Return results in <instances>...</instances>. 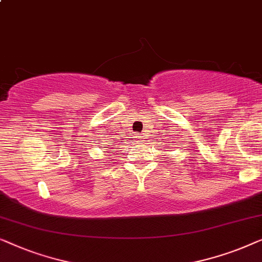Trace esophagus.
Here are the masks:
<instances>
[{"label": "esophagus", "mask_w": 262, "mask_h": 262, "mask_svg": "<svg viewBox=\"0 0 262 262\" xmlns=\"http://www.w3.org/2000/svg\"><path fill=\"white\" fill-rule=\"evenodd\" d=\"M139 139H141V138H139Z\"/></svg>", "instance_id": "esophagus-1"}]
</instances>
